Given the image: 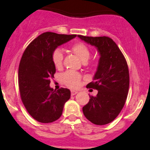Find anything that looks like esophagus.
Wrapping results in <instances>:
<instances>
[{
    "instance_id": "obj_1",
    "label": "esophagus",
    "mask_w": 150,
    "mask_h": 150,
    "mask_svg": "<svg viewBox=\"0 0 150 150\" xmlns=\"http://www.w3.org/2000/svg\"><path fill=\"white\" fill-rule=\"evenodd\" d=\"M77 93V91H74V90H72V91H71V95H72V96H74V95H75V94H76Z\"/></svg>"
}]
</instances>
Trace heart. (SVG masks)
Returning <instances> with one entry per match:
<instances>
[{
	"label": "heart",
	"instance_id": "1",
	"mask_svg": "<svg viewBox=\"0 0 150 150\" xmlns=\"http://www.w3.org/2000/svg\"><path fill=\"white\" fill-rule=\"evenodd\" d=\"M72 51L83 63H87L90 57L91 52L88 46L82 43H77L72 46ZM52 61L56 68H61L63 65V54L61 49H56L52 53ZM64 84L71 89H76L81 84L82 77L80 74L73 71H68L62 76Z\"/></svg>",
	"mask_w": 150,
	"mask_h": 150
}]
</instances>
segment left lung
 <instances>
[{
  "label": "left lung",
  "instance_id": "1",
  "mask_svg": "<svg viewBox=\"0 0 150 150\" xmlns=\"http://www.w3.org/2000/svg\"><path fill=\"white\" fill-rule=\"evenodd\" d=\"M77 37L95 46L100 56L94 81L87 85V88L97 89L98 93L96 97H89L82 111L94 124H108L119 114L128 96L130 77L126 60L111 38Z\"/></svg>",
  "mask_w": 150,
  "mask_h": 150
}]
</instances>
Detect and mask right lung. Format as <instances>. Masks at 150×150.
<instances>
[{
  "instance_id": "right-lung-1",
  "label": "right lung",
  "mask_w": 150,
  "mask_h": 150,
  "mask_svg": "<svg viewBox=\"0 0 150 150\" xmlns=\"http://www.w3.org/2000/svg\"><path fill=\"white\" fill-rule=\"evenodd\" d=\"M77 35L44 32L34 39L24 51L18 70V84L23 104L30 116L40 123H52L63 113L70 91L50 87L56 67L52 53L58 46Z\"/></svg>"
}]
</instances>
